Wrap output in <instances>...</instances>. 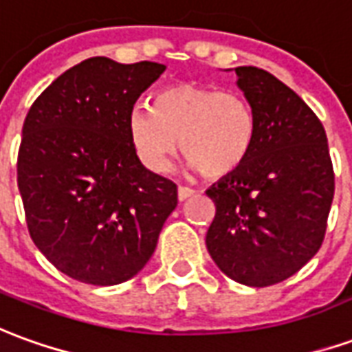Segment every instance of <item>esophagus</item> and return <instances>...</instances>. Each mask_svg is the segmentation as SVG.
<instances>
[{"mask_svg":"<svg viewBox=\"0 0 352 352\" xmlns=\"http://www.w3.org/2000/svg\"><path fill=\"white\" fill-rule=\"evenodd\" d=\"M194 194L192 188H188V186H179V190H177V198H179V201L186 200V198H190Z\"/></svg>","mask_w":352,"mask_h":352,"instance_id":"obj_1","label":"esophagus"}]
</instances>
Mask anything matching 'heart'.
Listing matches in <instances>:
<instances>
[{"label": "heart", "mask_w": 352, "mask_h": 352, "mask_svg": "<svg viewBox=\"0 0 352 352\" xmlns=\"http://www.w3.org/2000/svg\"><path fill=\"white\" fill-rule=\"evenodd\" d=\"M137 158L162 173L181 152L206 179H223L242 168L255 141V116L234 91L177 83L158 91L152 108L137 104L127 116Z\"/></svg>", "instance_id": "b5f03b06"}]
</instances>
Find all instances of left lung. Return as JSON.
Returning <instances> with one entry per match:
<instances>
[{
	"mask_svg": "<svg viewBox=\"0 0 352 352\" xmlns=\"http://www.w3.org/2000/svg\"><path fill=\"white\" fill-rule=\"evenodd\" d=\"M234 72L255 141L244 166L206 190L215 204L206 245L228 278L265 287L320 250L336 181L326 131L296 91L255 66Z\"/></svg>",
	"mask_w": 352,
	"mask_h": 352,
	"instance_id": "8db88e82",
	"label": "left lung"
}]
</instances>
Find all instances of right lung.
<instances>
[{
  "mask_svg": "<svg viewBox=\"0 0 352 352\" xmlns=\"http://www.w3.org/2000/svg\"><path fill=\"white\" fill-rule=\"evenodd\" d=\"M158 63L93 56L34 100L16 162L34 244L70 278L114 286L148 263L177 208V184L137 158L127 116Z\"/></svg>",
  "mask_w": 352,
  "mask_h": 352,
  "instance_id": "right-lung-1",
  "label": "right lung"
}]
</instances>
